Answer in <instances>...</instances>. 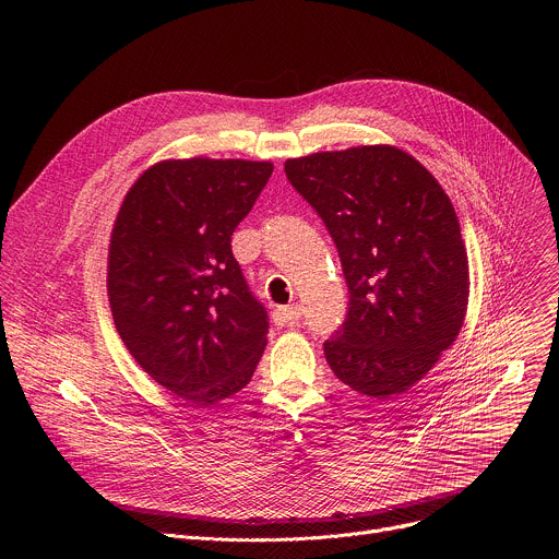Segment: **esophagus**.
<instances>
[{
  "label": "esophagus",
  "mask_w": 559,
  "mask_h": 559,
  "mask_svg": "<svg viewBox=\"0 0 559 559\" xmlns=\"http://www.w3.org/2000/svg\"><path fill=\"white\" fill-rule=\"evenodd\" d=\"M300 307L298 305H283L274 309V323L285 328V325H294L298 318H300Z\"/></svg>",
  "instance_id": "esophagus-1"
}]
</instances>
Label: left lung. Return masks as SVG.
I'll return each instance as SVG.
<instances>
[{"mask_svg": "<svg viewBox=\"0 0 559 559\" xmlns=\"http://www.w3.org/2000/svg\"><path fill=\"white\" fill-rule=\"evenodd\" d=\"M285 175L332 234L349 287L325 358L354 391L389 401L449 349L466 316L468 259L451 199L395 145L287 158Z\"/></svg>", "mask_w": 559, "mask_h": 559, "instance_id": "8db88e82", "label": "left lung"}]
</instances>
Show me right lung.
<instances>
[{"instance_id":"right-lung-1","label":"right lung","mask_w":559,"mask_h":559,"mask_svg":"<svg viewBox=\"0 0 559 559\" xmlns=\"http://www.w3.org/2000/svg\"><path fill=\"white\" fill-rule=\"evenodd\" d=\"M272 170L246 158H166L132 183L115 218V328L154 382L197 407L241 391L267 345L265 307L229 243Z\"/></svg>"}]
</instances>
